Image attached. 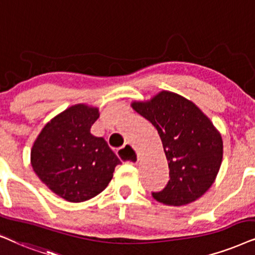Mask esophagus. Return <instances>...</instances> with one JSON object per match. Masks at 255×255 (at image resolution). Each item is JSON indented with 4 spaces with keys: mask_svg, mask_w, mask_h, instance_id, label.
<instances>
[{
    "mask_svg": "<svg viewBox=\"0 0 255 255\" xmlns=\"http://www.w3.org/2000/svg\"><path fill=\"white\" fill-rule=\"evenodd\" d=\"M118 155L122 161L127 163H131V165H135V163L138 162V155L136 150L134 149L133 146H130L129 143H127L120 149L118 150Z\"/></svg>",
    "mask_w": 255,
    "mask_h": 255,
    "instance_id": "1",
    "label": "esophagus"
}]
</instances>
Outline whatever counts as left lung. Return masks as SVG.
<instances>
[{"instance_id":"1","label":"left lung","mask_w":255,"mask_h":255,"mask_svg":"<svg viewBox=\"0 0 255 255\" xmlns=\"http://www.w3.org/2000/svg\"><path fill=\"white\" fill-rule=\"evenodd\" d=\"M131 108L151 122L162 141L169 167V181L151 193L167 206L188 205L201 198L217 179L224 155L220 131L191 100L162 90Z\"/></svg>"}]
</instances>
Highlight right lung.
<instances>
[{
	"label": "right lung",
	"instance_id": "obj_1",
	"mask_svg": "<svg viewBox=\"0 0 255 255\" xmlns=\"http://www.w3.org/2000/svg\"><path fill=\"white\" fill-rule=\"evenodd\" d=\"M99 117L98 107L74 105L46 124L31 148L35 174L51 192L69 202L100 194L121 163L104 137L90 133Z\"/></svg>",
	"mask_w": 255,
	"mask_h": 255
}]
</instances>
